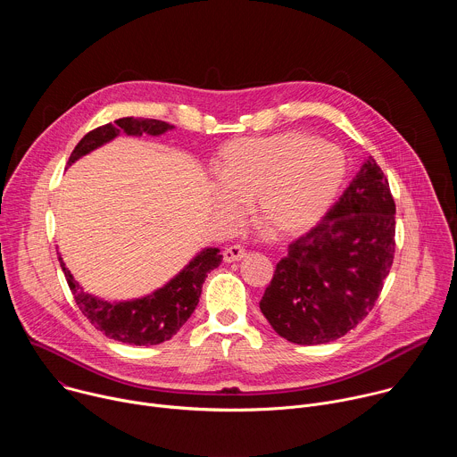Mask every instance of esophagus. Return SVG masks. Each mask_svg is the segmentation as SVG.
Segmentation results:
<instances>
[{"label": "esophagus", "instance_id": "esophagus-1", "mask_svg": "<svg viewBox=\"0 0 457 457\" xmlns=\"http://www.w3.org/2000/svg\"><path fill=\"white\" fill-rule=\"evenodd\" d=\"M222 254H224V262H228V264L229 262H238V260H242L245 256V249L238 244H233V245L226 247Z\"/></svg>", "mask_w": 457, "mask_h": 457}]
</instances>
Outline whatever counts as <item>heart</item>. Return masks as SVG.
I'll use <instances>...</instances> for the list:
<instances>
[{"mask_svg":"<svg viewBox=\"0 0 457 457\" xmlns=\"http://www.w3.org/2000/svg\"><path fill=\"white\" fill-rule=\"evenodd\" d=\"M345 170L337 146L302 132L237 139L220 154L219 182L212 186L213 212L233 226L245 203H253L254 219L273 237H298L328 213Z\"/></svg>","mask_w":457,"mask_h":457,"instance_id":"b5f03b06","label":"heart"}]
</instances>
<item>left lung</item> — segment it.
<instances>
[{
    "label": "left lung",
    "mask_w": 457,
    "mask_h": 457,
    "mask_svg": "<svg viewBox=\"0 0 457 457\" xmlns=\"http://www.w3.org/2000/svg\"><path fill=\"white\" fill-rule=\"evenodd\" d=\"M396 204L372 157L311 231L293 240L260 300L287 342L342 338L374 307L395 260Z\"/></svg>",
    "instance_id": "left-lung-1"
}]
</instances>
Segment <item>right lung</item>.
<instances>
[{"label": "right lung", "mask_w": 457, "mask_h": 457, "mask_svg": "<svg viewBox=\"0 0 457 457\" xmlns=\"http://www.w3.org/2000/svg\"><path fill=\"white\" fill-rule=\"evenodd\" d=\"M173 126L143 117H122L104 126H99L88 132L74 148L69 166L79 157L90 154L92 150L112 141L119 134L126 136H161ZM61 270L69 287L74 295V300L88 321L112 340L129 344V345H157L164 340H170L182 325L187 321L191 312L199 303L203 293V284L208 273L222 262V254L217 247H208L195 256L191 262L164 287L155 291L150 296L110 303L103 302L88 293L74 280L69 268L59 258Z\"/></svg>", "instance_id": "1"}]
</instances>
